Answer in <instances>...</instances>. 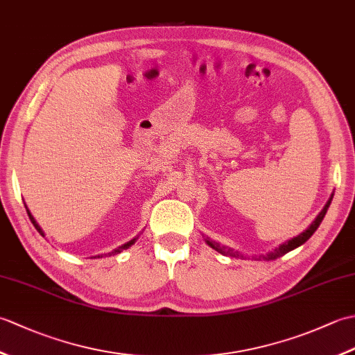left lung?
Returning a JSON list of instances; mask_svg holds the SVG:
<instances>
[{"label": "left lung", "mask_w": 355, "mask_h": 355, "mask_svg": "<svg viewBox=\"0 0 355 355\" xmlns=\"http://www.w3.org/2000/svg\"><path fill=\"white\" fill-rule=\"evenodd\" d=\"M331 200H333V195H331V198L328 200V202L325 205V207L322 209V212L318 215V218H315V220L311 223V225L310 227H308L305 232H302L300 233V235H297V236H294L293 239H290V241H286V243H284L282 245H279L277 248H275L273 252L271 253H268V254H266V256H262V258H266V259H276V258H279V256H284L285 253H288V252H291V250H294V248H297L299 245H302L304 243H306L308 239H310L311 236H313V233L318 230V227L320 225V223H322V220H323V216L327 215V210H328V207H329V205H331ZM206 243L212 247V248H215L216 252H220V253H223V254H229V256H236L238 253H233V250L232 248H227V247H221L220 244L218 243H215V241H210V239H206ZM239 256V254H238Z\"/></svg>", "instance_id": "1"}]
</instances>
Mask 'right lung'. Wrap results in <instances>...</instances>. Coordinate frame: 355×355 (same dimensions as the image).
Returning a JSON list of instances; mask_svg holds the SVG:
<instances>
[{
  "label": "right lung",
  "mask_w": 355,
  "mask_h": 355,
  "mask_svg": "<svg viewBox=\"0 0 355 355\" xmlns=\"http://www.w3.org/2000/svg\"><path fill=\"white\" fill-rule=\"evenodd\" d=\"M27 214H28V218H30V221H32V223H33V225H35V229H36L37 232H40V233H41V235L44 236V232H42V229L40 227V224H37V223L35 221V218L32 216V214H30V210H28V209H27ZM135 239H137V238H134V239H131V241H130V243H126V244H123L122 247H119V248H116V250H112V252H111V253H108V254H110V256H111V254H117V253H120V252H122V250H125V248H128V247H131V245H132V244L135 243ZM101 256H102V254H97V256H94V258H101Z\"/></svg>",
  "instance_id": "right-lung-1"
}]
</instances>
